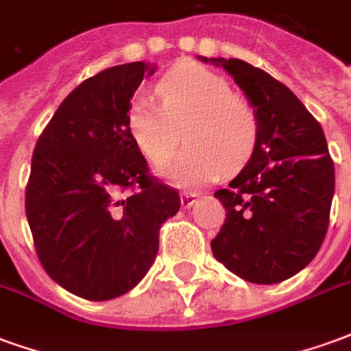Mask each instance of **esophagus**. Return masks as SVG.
I'll return each mask as SVG.
<instances>
[{
	"label": "esophagus",
	"mask_w": 351,
	"mask_h": 351,
	"mask_svg": "<svg viewBox=\"0 0 351 351\" xmlns=\"http://www.w3.org/2000/svg\"><path fill=\"white\" fill-rule=\"evenodd\" d=\"M195 197H199V193H193V191H184L180 195V203H182L184 208H190L193 203H195Z\"/></svg>",
	"instance_id": "34e87169"
}]
</instances>
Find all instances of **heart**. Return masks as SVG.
<instances>
[{"instance_id":"1","label":"heart","mask_w":351,"mask_h":351,"mask_svg":"<svg viewBox=\"0 0 351 351\" xmlns=\"http://www.w3.org/2000/svg\"><path fill=\"white\" fill-rule=\"evenodd\" d=\"M154 92L160 103L148 97L133 101L128 130L148 160L163 163L176 152L184 128L190 146L160 171L169 180L199 188L252 156L259 128L256 108L231 92L221 75L180 62L156 82Z\"/></svg>"}]
</instances>
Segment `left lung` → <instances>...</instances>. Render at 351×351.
Returning a JSON list of instances; mask_svg holds the SVG:
<instances>
[{
	"label": "left lung",
	"mask_w": 351,
	"mask_h": 351,
	"mask_svg": "<svg viewBox=\"0 0 351 351\" xmlns=\"http://www.w3.org/2000/svg\"><path fill=\"white\" fill-rule=\"evenodd\" d=\"M210 62L246 93L259 125L246 167L214 193L226 220L210 248L237 276L278 284L302 271L324 243L335 163L322 125L289 88L237 58Z\"/></svg>",
	"instance_id": "8db88e82"
}]
</instances>
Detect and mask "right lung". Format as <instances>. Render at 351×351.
Listing matches in <instances>:
<instances>
[{
  "label": "right lung",
  "mask_w": 351,
  "mask_h": 351,
  "mask_svg": "<svg viewBox=\"0 0 351 351\" xmlns=\"http://www.w3.org/2000/svg\"><path fill=\"white\" fill-rule=\"evenodd\" d=\"M152 73L133 62L86 79L35 145L26 216L37 258L56 284L88 301L137 286L163 221L180 208L178 191L150 175L128 130L130 99Z\"/></svg>",
  "instance_id": "add662e5"
}]
</instances>
